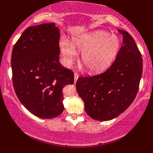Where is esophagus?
Listing matches in <instances>:
<instances>
[{"label": "esophagus", "instance_id": "1", "mask_svg": "<svg viewBox=\"0 0 153 153\" xmlns=\"http://www.w3.org/2000/svg\"><path fill=\"white\" fill-rule=\"evenodd\" d=\"M79 78V74L77 73H74V83H76L77 79Z\"/></svg>", "mask_w": 153, "mask_h": 153}]
</instances>
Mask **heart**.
Wrapping results in <instances>:
<instances>
[{
    "instance_id": "obj_1",
    "label": "heart",
    "mask_w": 153,
    "mask_h": 153,
    "mask_svg": "<svg viewBox=\"0 0 153 153\" xmlns=\"http://www.w3.org/2000/svg\"><path fill=\"white\" fill-rule=\"evenodd\" d=\"M121 42L116 35L98 30L73 37L72 45L62 40L60 49L63 64L70 67L76 60L77 52L81 62L91 74H100L111 66L120 49Z\"/></svg>"
}]
</instances>
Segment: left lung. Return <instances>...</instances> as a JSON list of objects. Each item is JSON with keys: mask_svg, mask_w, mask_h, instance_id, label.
<instances>
[{"mask_svg": "<svg viewBox=\"0 0 153 153\" xmlns=\"http://www.w3.org/2000/svg\"><path fill=\"white\" fill-rule=\"evenodd\" d=\"M123 45L111 66L102 74L79 77L76 91L85 104V111L94 120H112L132 103L139 91L143 70L141 53L127 31Z\"/></svg>", "mask_w": 153, "mask_h": 153, "instance_id": "8db88e82", "label": "left lung"}]
</instances>
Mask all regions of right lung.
Wrapping results in <instances>:
<instances>
[{"mask_svg":"<svg viewBox=\"0 0 153 153\" xmlns=\"http://www.w3.org/2000/svg\"><path fill=\"white\" fill-rule=\"evenodd\" d=\"M60 30L53 23L26 28L12 53V82L23 105L35 116L62 114V88L74 83V73L59 62Z\"/></svg>","mask_w":153,"mask_h":153,"instance_id":"obj_1","label":"right lung"}]
</instances>
